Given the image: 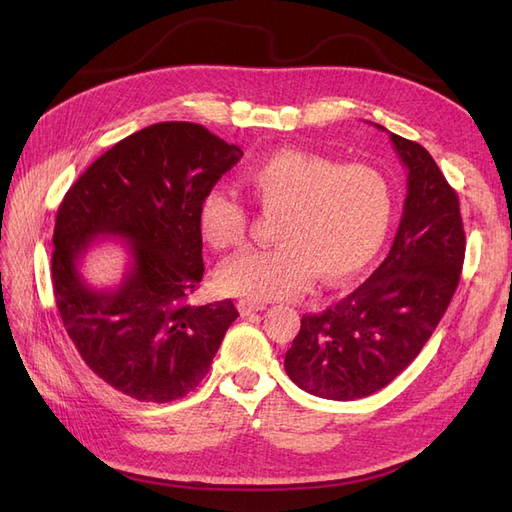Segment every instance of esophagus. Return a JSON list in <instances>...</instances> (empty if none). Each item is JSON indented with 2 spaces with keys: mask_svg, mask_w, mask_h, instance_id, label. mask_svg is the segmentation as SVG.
Instances as JSON below:
<instances>
[{
  "mask_svg": "<svg viewBox=\"0 0 512 512\" xmlns=\"http://www.w3.org/2000/svg\"><path fill=\"white\" fill-rule=\"evenodd\" d=\"M237 309L241 312V316H250V314H256V312H262V309H267V305L252 301V299H241L237 303Z\"/></svg>",
  "mask_w": 512,
  "mask_h": 512,
  "instance_id": "1",
  "label": "esophagus"
}]
</instances>
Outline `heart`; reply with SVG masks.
<instances>
[{"mask_svg":"<svg viewBox=\"0 0 512 512\" xmlns=\"http://www.w3.org/2000/svg\"><path fill=\"white\" fill-rule=\"evenodd\" d=\"M258 207L277 216L269 250H245L218 271L224 292L256 301L297 299L318 273L324 284L359 275L389 235L393 198L376 168L346 164L301 149H277L245 168ZM198 228L215 250L245 241L241 200L211 188L198 203Z\"/></svg>","mask_w":512,"mask_h":512,"instance_id":"obj_1","label":"heart"}]
</instances>
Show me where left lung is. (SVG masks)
<instances>
[{
	"mask_svg": "<svg viewBox=\"0 0 512 512\" xmlns=\"http://www.w3.org/2000/svg\"><path fill=\"white\" fill-rule=\"evenodd\" d=\"M391 141L408 168L391 252L346 299L305 314L286 352V374L316 397L352 401L393 382L436 331L459 284L466 232L457 192L423 145L397 134Z\"/></svg>",
	"mask_w": 512,
	"mask_h": 512,
	"instance_id": "obj_1",
	"label": "left lung"
}]
</instances>
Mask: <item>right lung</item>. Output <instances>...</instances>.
<instances>
[{"label": "right lung", "mask_w": 512, "mask_h": 512, "mask_svg": "<svg viewBox=\"0 0 512 512\" xmlns=\"http://www.w3.org/2000/svg\"><path fill=\"white\" fill-rule=\"evenodd\" d=\"M241 158L198 123H153L102 153L61 200L57 312L87 367L119 393L153 404L185 397L237 320L230 299H188L205 273L198 203ZM100 236L129 243L131 269L117 289H91L78 269Z\"/></svg>", "instance_id": "obj_1"}]
</instances>
